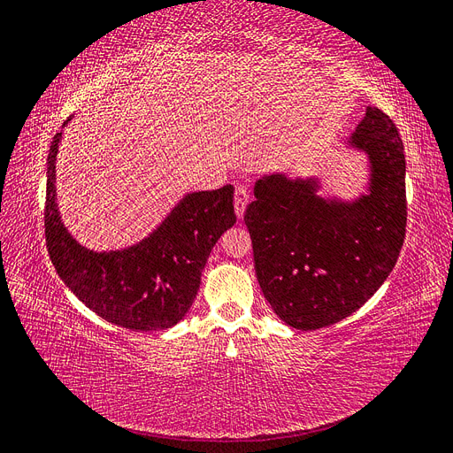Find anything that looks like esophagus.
Returning a JSON list of instances; mask_svg holds the SVG:
<instances>
[{
    "mask_svg": "<svg viewBox=\"0 0 453 453\" xmlns=\"http://www.w3.org/2000/svg\"><path fill=\"white\" fill-rule=\"evenodd\" d=\"M248 203H250V190H248V187H243V185L236 187V190H234V210H236V215L240 219L243 217L245 208H248Z\"/></svg>",
    "mask_w": 453,
    "mask_h": 453,
    "instance_id": "1",
    "label": "esophagus"
}]
</instances>
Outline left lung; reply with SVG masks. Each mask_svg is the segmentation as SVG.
<instances>
[{
  "mask_svg": "<svg viewBox=\"0 0 453 453\" xmlns=\"http://www.w3.org/2000/svg\"><path fill=\"white\" fill-rule=\"evenodd\" d=\"M348 145L368 157V195L353 202L318 196L315 180L265 175L243 221L257 280L278 318L300 331L338 323L388 280L406 232L404 145L378 107Z\"/></svg>",
  "mask_w": 453,
  "mask_h": 453,
  "instance_id": "1",
  "label": "left lung"
}]
</instances>
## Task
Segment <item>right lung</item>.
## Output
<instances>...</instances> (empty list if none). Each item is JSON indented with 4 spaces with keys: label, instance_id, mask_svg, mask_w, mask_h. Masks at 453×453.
Listing matches in <instances>:
<instances>
[{
    "label": "right lung",
    "instance_id": "obj_1",
    "mask_svg": "<svg viewBox=\"0 0 453 453\" xmlns=\"http://www.w3.org/2000/svg\"><path fill=\"white\" fill-rule=\"evenodd\" d=\"M70 120V119H67ZM62 132L47 157L45 238L60 280L105 321L135 333L180 323L198 293L202 270L223 232L236 223L234 187L190 193L140 243L120 251H90L60 221L57 155Z\"/></svg>",
    "mask_w": 453,
    "mask_h": 453
}]
</instances>
